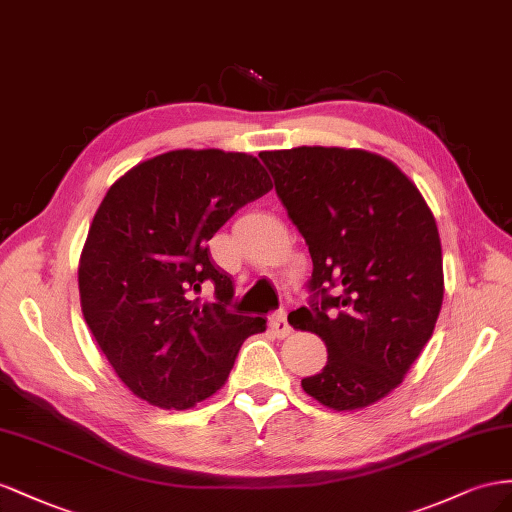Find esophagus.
<instances>
[{
	"instance_id": "34e87169",
	"label": "esophagus",
	"mask_w": 512,
	"mask_h": 512,
	"mask_svg": "<svg viewBox=\"0 0 512 512\" xmlns=\"http://www.w3.org/2000/svg\"><path fill=\"white\" fill-rule=\"evenodd\" d=\"M268 326H270V330L274 332V337H279V339L289 337V332H291V326L287 324V313H285V311L274 313V315L270 317V321H268Z\"/></svg>"
}]
</instances>
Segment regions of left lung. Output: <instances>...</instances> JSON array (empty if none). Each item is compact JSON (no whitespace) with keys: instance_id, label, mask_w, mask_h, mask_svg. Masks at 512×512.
<instances>
[{"instance_id":"8db88e82","label":"left lung","mask_w":512,"mask_h":512,"mask_svg":"<svg viewBox=\"0 0 512 512\" xmlns=\"http://www.w3.org/2000/svg\"><path fill=\"white\" fill-rule=\"evenodd\" d=\"M259 158L309 244V287L321 298L289 315L328 347L326 367L302 388L330 410H362L403 382L440 315L433 212L392 160L367 150L300 145Z\"/></svg>"}]
</instances>
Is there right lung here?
I'll list each match as a JSON object with an SVG mask.
<instances>
[{
    "mask_svg": "<svg viewBox=\"0 0 512 512\" xmlns=\"http://www.w3.org/2000/svg\"><path fill=\"white\" fill-rule=\"evenodd\" d=\"M272 180L251 154L171 150L128 169L98 206L79 259V296L100 352L135 397L188 410L227 382L264 317L227 311L229 276L208 240ZM203 282L216 303L192 298Z\"/></svg>",
    "mask_w": 512,
    "mask_h": 512,
    "instance_id": "obj_1",
    "label": "right lung"
}]
</instances>
